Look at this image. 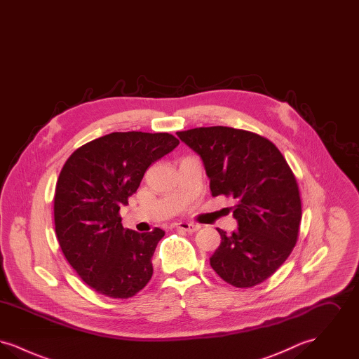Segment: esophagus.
Here are the masks:
<instances>
[{
    "mask_svg": "<svg viewBox=\"0 0 359 359\" xmlns=\"http://www.w3.org/2000/svg\"><path fill=\"white\" fill-rule=\"evenodd\" d=\"M176 229L187 231V233H195V231H198L201 229V226L195 224V223L180 222L176 223Z\"/></svg>",
    "mask_w": 359,
    "mask_h": 359,
    "instance_id": "obj_1",
    "label": "esophagus"
}]
</instances>
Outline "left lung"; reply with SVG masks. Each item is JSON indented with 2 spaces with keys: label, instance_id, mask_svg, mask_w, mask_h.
I'll list each match as a JSON object with an SVG mask.
<instances>
[{
  "label": "left lung",
  "instance_id": "obj_1",
  "mask_svg": "<svg viewBox=\"0 0 359 359\" xmlns=\"http://www.w3.org/2000/svg\"><path fill=\"white\" fill-rule=\"evenodd\" d=\"M199 154L212 196H233L238 229L221 234L212 269L237 288L261 284L290 257L299 236L302 201L296 177L272 141L227 126L176 133Z\"/></svg>",
  "mask_w": 359,
  "mask_h": 359
}]
</instances>
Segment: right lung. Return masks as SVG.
Returning <instances> with one entry per match:
<instances>
[{
    "label": "right lung",
    "mask_w": 359,
    "mask_h": 359,
    "mask_svg": "<svg viewBox=\"0 0 359 359\" xmlns=\"http://www.w3.org/2000/svg\"><path fill=\"white\" fill-rule=\"evenodd\" d=\"M177 145L170 133L114 132L82 145L65 163L53 198L56 237L74 271L100 294L129 299L149 283L165 233L123 229L120 208L149 165Z\"/></svg>",
    "instance_id": "1"
}]
</instances>
